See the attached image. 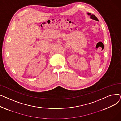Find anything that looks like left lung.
<instances>
[{
	"mask_svg": "<svg viewBox=\"0 0 121 121\" xmlns=\"http://www.w3.org/2000/svg\"><path fill=\"white\" fill-rule=\"evenodd\" d=\"M88 15L90 16V18H92V20H95V21H99L98 18H97L96 16H95L94 15H93V14L91 15V13H88Z\"/></svg>",
	"mask_w": 121,
	"mask_h": 121,
	"instance_id": "8db88e82",
	"label": "left lung"
}]
</instances>
